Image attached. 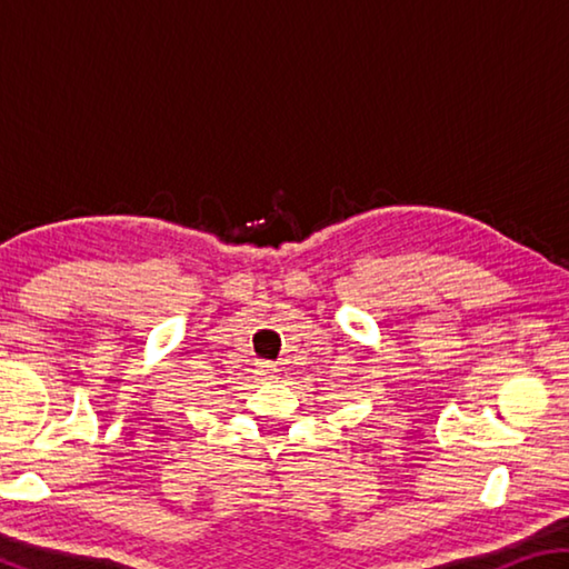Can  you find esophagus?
<instances>
[{"instance_id": "34e87169", "label": "esophagus", "mask_w": 569, "mask_h": 569, "mask_svg": "<svg viewBox=\"0 0 569 569\" xmlns=\"http://www.w3.org/2000/svg\"><path fill=\"white\" fill-rule=\"evenodd\" d=\"M261 377H263V379H276V377H278V366L263 363V366H261Z\"/></svg>"}]
</instances>
